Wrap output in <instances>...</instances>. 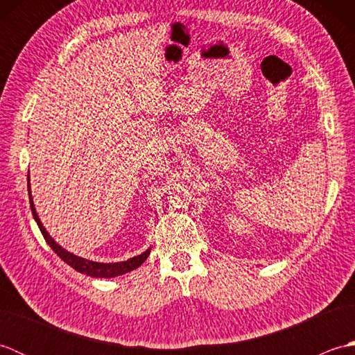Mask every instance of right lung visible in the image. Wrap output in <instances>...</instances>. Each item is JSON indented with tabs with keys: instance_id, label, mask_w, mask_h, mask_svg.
<instances>
[{
	"instance_id": "right-lung-1",
	"label": "right lung",
	"mask_w": 355,
	"mask_h": 355,
	"mask_svg": "<svg viewBox=\"0 0 355 355\" xmlns=\"http://www.w3.org/2000/svg\"><path fill=\"white\" fill-rule=\"evenodd\" d=\"M28 178V177H27ZM27 187H28V198H30V207H32V214L35 221L37 224V227H40L41 233L44 239L47 241V244L53 248V252H55L59 258H61L64 262L69 263L70 267H73L79 273H84L87 276H92V277H116V276H122L125 273H130V271L135 270L137 267H140L143 262L146 261V258L150 253V248H148L146 252H143L141 254L134 256V258L128 259V261H122V262H111V263H103V262H94V261H89L85 258H80V256L73 254L70 252H67L65 248H62L59 245L55 239H53L49 232L45 230V227L42 225L40 216L36 214V209L33 205V198H32V192H30V180H27Z\"/></svg>"
}]
</instances>
